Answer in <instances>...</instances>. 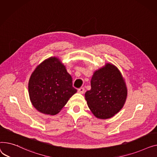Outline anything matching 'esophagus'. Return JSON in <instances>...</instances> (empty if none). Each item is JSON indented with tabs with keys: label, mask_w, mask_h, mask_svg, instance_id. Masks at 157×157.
Wrapping results in <instances>:
<instances>
[{
	"label": "esophagus",
	"mask_w": 157,
	"mask_h": 157,
	"mask_svg": "<svg viewBox=\"0 0 157 157\" xmlns=\"http://www.w3.org/2000/svg\"><path fill=\"white\" fill-rule=\"evenodd\" d=\"M84 87H81L80 89H78V93H80V94H83L84 93Z\"/></svg>",
	"instance_id": "34e87169"
}]
</instances>
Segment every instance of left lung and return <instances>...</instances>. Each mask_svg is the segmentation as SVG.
Wrapping results in <instances>:
<instances>
[{"label":"left lung","instance_id":"1","mask_svg":"<svg viewBox=\"0 0 157 157\" xmlns=\"http://www.w3.org/2000/svg\"><path fill=\"white\" fill-rule=\"evenodd\" d=\"M91 89L85 94L90 111L99 119L112 118L120 112L127 96V88L121 72L112 63L96 70Z\"/></svg>","mask_w":157,"mask_h":157}]
</instances>
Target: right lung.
Returning a JSON list of instances; mask_svg holds the SVG:
<instances>
[{
  "label": "right lung",
  "instance_id": "right-lung-1",
  "mask_svg": "<svg viewBox=\"0 0 157 157\" xmlns=\"http://www.w3.org/2000/svg\"><path fill=\"white\" fill-rule=\"evenodd\" d=\"M77 93L72 78L57 57L43 61L32 72L29 82V93L34 108L42 113L58 114Z\"/></svg>",
  "mask_w": 157,
  "mask_h": 157
}]
</instances>
